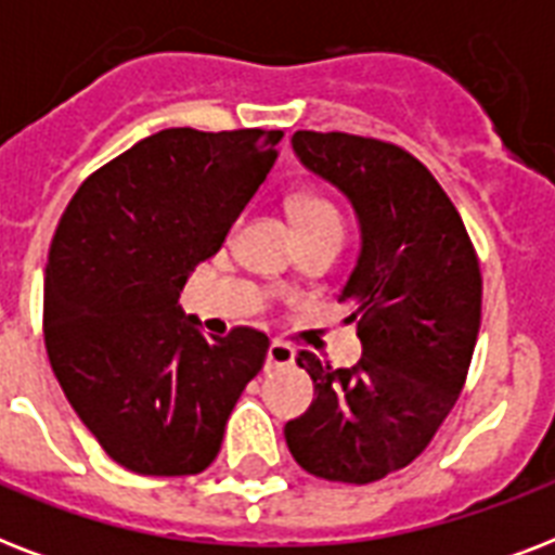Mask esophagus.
Here are the masks:
<instances>
[{
	"label": "esophagus",
	"instance_id": "obj_1",
	"mask_svg": "<svg viewBox=\"0 0 555 555\" xmlns=\"http://www.w3.org/2000/svg\"><path fill=\"white\" fill-rule=\"evenodd\" d=\"M296 351L287 343H279V339H273L268 348V369H285V365L294 363Z\"/></svg>",
	"mask_w": 555,
	"mask_h": 555
}]
</instances>
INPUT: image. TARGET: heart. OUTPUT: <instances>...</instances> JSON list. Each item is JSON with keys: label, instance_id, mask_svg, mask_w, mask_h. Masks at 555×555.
<instances>
[{"label": "heart", "instance_id": "b5f03b06", "mask_svg": "<svg viewBox=\"0 0 555 555\" xmlns=\"http://www.w3.org/2000/svg\"><path fill=\"white\" fill-rule=\"evenodd\" d=\"M294 216L299 224V235L302 233H337L343 235V216L331 201L320 198V195H299L294 201Z\"/></svg>", "mask_w": 555, "mask_h": 555}]
</instances>
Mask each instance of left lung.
Wrapping results in <instances>:
<instances>
[{"mask_svg": "<svg viewBox=\"0 0 555 555\" xmlns=\"http://www.w3.org/2000/svg\"><path fill=\"white\" fill-rule=\"evenodd\" d=\"M291 143L360 224L339 299L363 357L331 369L299 351L313 403L285 423V440L305 473L371 483L412 464L461 395L481 328L478 256L455 204L405 150L346 132H296Z\"/></svg>", "mask_w": 555, "mask_h": 555, "instance_id": "obj_1", "label": "left lung"}]
</instances>
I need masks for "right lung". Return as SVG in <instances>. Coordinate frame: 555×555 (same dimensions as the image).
I'll return each instance as SVG.
<instances>
[{
  "mask_svg": "<svg viewBox=\"0 0 555 555\" xmlns=\"http://www.w3.org/2000/svg\"><path fill=\"white\" fill-rule=\"evenodd\" d=\"M279 141V129H164L98 169L60 218L48 360L86 429L132 473L207 469L264 365L261 331L207 339L178 296L268 178Z\"/></svg>",
  "mask_w": 555,
  "mask_h": 555,
  "instance_id": "add662e5",
  "label": "right lung"
}]
</instances>
